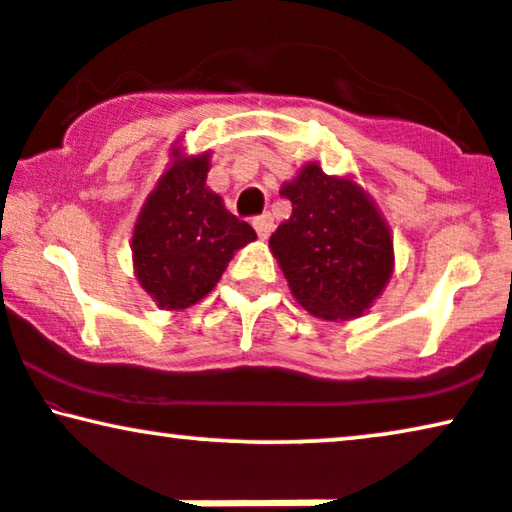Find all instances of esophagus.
<instances>
[{"instance_id":"34e87169","label":"esophagus","mask_w":512,"mask_h":512,"mask_svg":"<svg viewBox=\"0 0 512 512\" xmlns=\"http://www.w3.org/2000/svg\"><path fill=\"white\" fill-rule=\"evenodd\" d=\"M254 228H256L258 237H261V240H268L272 228H275V223H272V218L268 214H263V216L254 218Z\"/></svg>"}]
</instances>
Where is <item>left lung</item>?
I'll return each instance as SVG.
<instances>
[{
  "mask_svg": "<svg viewBox=\"0 0 512 512\" xmlns=\"http://www.w3.org/2000/svg\"><path fill=\"white\" fill-rule=\"evenodd\" d=\"M280 195L291 202V216L272 232L270 251L291 294L322 320L362 317L395 265L393 237L374 199L317 162L305 164Z\"/></svg>",
  "mask_w": 512,
  "mask_h": 512,
  "instance_id": "obj_1",
  "label": "left lung"
}]
</instances>
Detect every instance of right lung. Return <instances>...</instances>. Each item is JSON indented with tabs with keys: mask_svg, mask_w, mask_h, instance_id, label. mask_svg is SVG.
<instances>
[{
	"mask_svg": "<svg viewBox=\"0 0 512 512\" xmlns=\"http://www.w3.org/2000/svg\"><path fill=\"white\" fill-rule=\"evenodd\" d=\"M209 152L185 157L171 150L136 218L131 254L136 280L162 310H183L216 287L237 249L256 240L247 221L223 207L207 188Z\"/></svg>",
	"mask_w": 512,
	"mask_h": 512,
	"instance_id": "add662e5",
	"label": "right lung"
}]
</instances>
